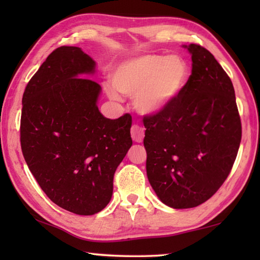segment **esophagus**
Returning <instances> with one entry per match:
<instances>
[{
  "label": "esophagus",
  "mask_w": 260,
  "mask_h": 260,
  "mask_svg": "<svg viewBox=\"0 0 260 260\" xmlns=\"http://www.w3.org/2000/svg\"><path fill=\"white\" fill-rule=\"evenodd\" d=\"M131 134H132V139H133V141H135V142L138 143L142 142L144 138V128L141 126L134 125L131 129Z\"/></svg>",
  "instance_id": "obj_1"
}]
</instances>
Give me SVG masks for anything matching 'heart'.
Returning a JSON list of instances; mask_svg holds the SVG:
<instances>
[{"mask_svg":"<svg viewBox=\"0 0 260 260\" xmlns=\"http://www.w3.org/2000/svg\"><path fill=\"white\" fill-rule=\"evenodd\" d=\"M190 77L187 60L181 56L143 55L122 60L111 74L113 87L108 95L118 100L117 90L134 98V107L143 114H159L182 93Z\"/></svg>","mask_w":260,"mask_h":260,"instance_id":"obj_1","label":"heart"}]
</instances>
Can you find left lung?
Returning <instances> with one entry per match:
<instances>
[{"instance_id":"left-lung-1","label":"left lung","mask_w":260,"mask_h":260,"mask_svg":"<svg viewBox=\"0 0 260 260\" xmlns=\"http://www.w3.org/2000/svg\"><path fill=\"white\" fill-rule=\"evenodd\" d=\"M191 76L177 101L143 120L147 175L162 203L190 209L225 182L239 151L242 127L235 91L214 56L199 45Z\"/></svg>"}]
</instances>
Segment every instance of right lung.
<instances>
[{
	"label": "right lung",
	"mask_w": 260,
	"mask_h": 260,
	"mask_svg": "<svg viewBox=\"0 0 260 260\" xmlns=\"http://www.w3.org/2000/svg\"><path fill=\"white\" fill-rule=\"evenodd\" d=\"M95 60L79 47H59L43 61L23 95L20 144L26 164L61 209L91 215L109 204L113 175L132 147V117L100 112L102 88L82 76Z\"/></svg>",
	"instance_id": "obj_1"
}]
</instances>
